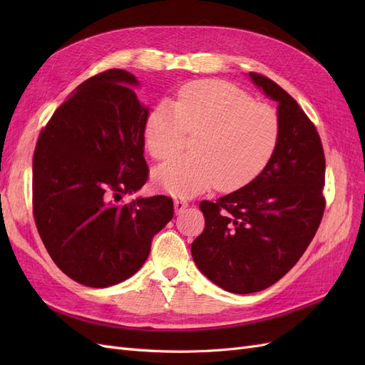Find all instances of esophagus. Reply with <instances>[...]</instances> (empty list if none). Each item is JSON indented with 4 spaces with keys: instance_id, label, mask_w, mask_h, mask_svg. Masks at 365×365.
<instances>
[{
    "instance_id": "1",
    "label": "esophagus",
    "mask_w": 365,
    "mask_h": 365,
    "mask_svg": "<svg viewBox=\"0 0 365 365\" xmlns=\"http://www.w3.org/2000/svg\"><path fill=\"white\" fill-rule=\"evenodd\" d=\"M173 207H175L176 215H180V213L184 212V210H185L187 207H189V202L184 201V200H175V201H173Z\"/></svg>"
}]
</instances>
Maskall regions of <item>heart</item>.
Masks as SVG:
<instances>
[{
    "label": "heart",
    "mask_w": 365,
    "mask_h": 365,
    "mask_svg": "<svg viewBox=\"0 0 365 365\" xmlns=\"http://www.w3.org/2000/svg\"><path fill=\"white\" fill-rule=\"evenodd\" d=\"M185 130L197 132L192 155H175L153 170V181L176 197H192L217 185L230 192L267 165L280 135L279 117L254 103L237 86L220 81L192 82L173 101L152 108L145 141L152 157L165 158L182 146Z\"/></svg>",
    "instance_id": "b5f03b06"
}]
</instances>
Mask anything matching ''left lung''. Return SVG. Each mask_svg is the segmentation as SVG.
I'll use <instances>...</instances> for the list:
<instances>
[{
    "label": "left lung",
    "instance_id": "8db88e82",
    "mask_svg": "<svg viewBox=\"0 0 365 365\" xmlns=\"http://www.w3.org/2000/svg\"><path fill=\"white\" fill-rule=\"evenodd\" d=\"M248 77L277 103V146L247 185L200 204L205 228L192 244L197 269L233 294L259 292L279 282L311 244L326 204L324 152L312 121L268 77Z\"/></svg>",
    "mask_w": 365,
    "mask_h": 365
}]
</instances>
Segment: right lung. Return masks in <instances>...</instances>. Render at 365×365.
<instances>
[{
  "label": "right lung",
  "mask_w": 365,
  "mask_h": 365,
  "mask_svg": "<svg viewBox=\"0 0 365 365\" xmlns=\"http://www.w3.org/2000/svg\"><path fill=\"white\" fill-rule=\"evenodd\" d=\"M140 82L108 70L79 85L41 132L33 155V213L58 268L90 288L132 277L173 217L168 196L123 195L148 181Z\"/></svg>",
  "instance_id": "add662e5"
}]
</instances>
